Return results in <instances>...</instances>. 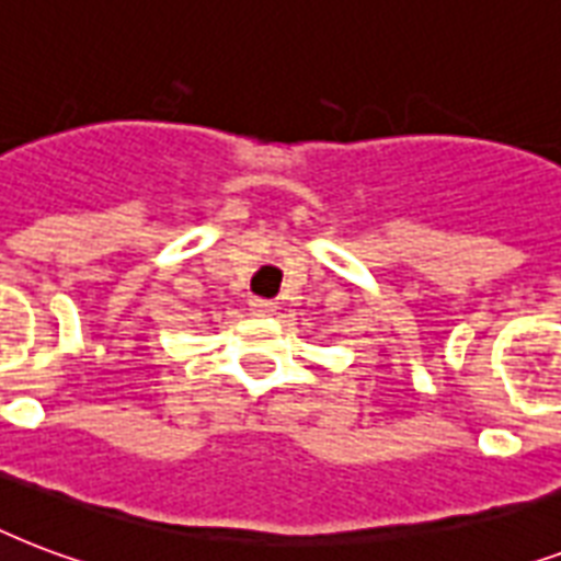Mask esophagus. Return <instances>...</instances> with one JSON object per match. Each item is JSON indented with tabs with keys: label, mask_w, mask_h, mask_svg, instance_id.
<instances>
[{
	"label": "esophagus",
	"mask_w": 561,
	"mask_h": 561,
	"mask_svg": "<svg viewBox=\"0 0 561 561\" xmlns=\"http://www.w3.org/2000/svg\"><path fill=\"white\" fill-rule=\"evenodd\" d=\"M249 310L251 316H272L277 310V304L268 301V298H251Z\"/></svg>",
	"instance_id": "obj_1"
}]
</instances>
